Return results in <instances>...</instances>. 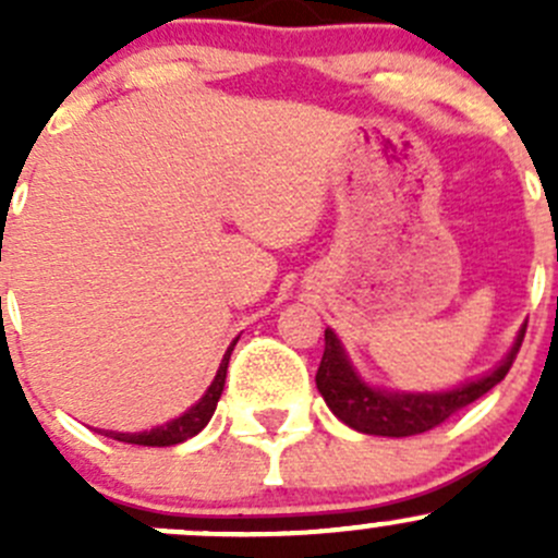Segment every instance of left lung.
I'll return each mask as SVG.
<instances>
[{
  "label": "left lung",
  "mask_w": 558,
  "mask_h": 558,
  "mask_svg": "<svg viewBox=\"0 0 558 558\" xmlns=\"http://www.w3.org/2000/svg\"><path fill=\"white\" fill-rule=\"evenodd\" d=\"M523 331H526V326H521L508 356L483 378L440 393H404L384 391V388L364 384L353 364L348 362L342 342L337 340L335 331L326 329L324 359H320V367L315 373V386H318L320 397L329 404L331 413L351 429L378 437L421 435V432L440 426L442 421L481 399L486 391H492L499 380H505L523 342Z\"/></svg>",
  "instance_id": "obj_1"
}]
</instances>
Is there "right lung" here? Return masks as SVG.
<instances>
[{
    "instance_id": "add662e5",
    "label": "right lung",
    "mask_w": 558,
    "mask_h": 558,
    "mask_svg": "<svg viewBox=\"0 0 558 558\" xmlns=\"http://www.w3.org/2000/svg\"><path fill=\"white\" fill-rule=\"evenodd\" d=\"M234 345H238V340H234L232 345H229V351L223 353L221 367H218L216 378H213V384L205 391V397H202L194 408L185 410L183 415H178V418H172L170 424L156 426V429L150 432H105V435L118 442H132V446H150V448L178 446V442L199 435V432L207 426V421L213 418V413H216V404L218 399H221L223 384H227V367H229V356H232Z\"/></svg>"
}]
</instances>
